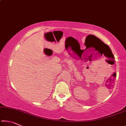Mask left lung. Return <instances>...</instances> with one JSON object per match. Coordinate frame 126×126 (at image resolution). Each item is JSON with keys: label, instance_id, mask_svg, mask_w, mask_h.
I'll return each instance as SVG.
<instances>
[{"label": "left lung", "instance_id": "1", "mask_svg": "<svg viewBox=\"0 0 126 126\" xmlns=\"http://www.w3.org/2000/svg\"><path fill=\"white\" fill-rule=\"evenodd\" d=\"M109 48H110V47H109Z\"/></svg>", "mask_w": 126, "mask_h": 126}]
</instances>
